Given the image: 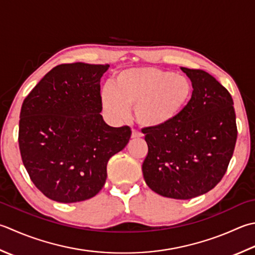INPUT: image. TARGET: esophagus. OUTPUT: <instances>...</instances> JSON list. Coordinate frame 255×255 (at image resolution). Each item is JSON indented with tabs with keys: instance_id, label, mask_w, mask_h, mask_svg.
<instances>
[{
	"instance_id": "34e87169",
	"label": "esophagus",
	"mask_w": 255,
	"mask_h": 255,
	"mask_svg": "<svg viewBox=\"0 0 255 255\" xmlns=\"http://www.w3.org/2000/svg\"><path fill=\"white\" fill-rule=\"evenodd\" d=\"M142 136V134L139 132V131H137V130H132L131 131V138L132 139H137V138H140Z\"/></svg>"
}]
</instances>
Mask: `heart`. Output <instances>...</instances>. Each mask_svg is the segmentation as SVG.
I'll use <instances>...</instances> for the list:
<instances>
[{"instance_id":"heart-1","label":"heart","mask_w":255,"mask_h":255,"mask_svg":"<svg viewBox=\"0 0 255 255\" xmlns=\"http://www.w3.org/2000/svg\"><path fill=\"white\" fill-rule=\"evenodd\" d=\"M190 79L166 69L141 66L116 74L113 87L102 91L104 111L114 121L127 116L133 107L139 126L149 130L167 127L179 117L192 97Z\"/></svg>"}]
</instances>
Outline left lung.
I'll return each mask as SVG.
<instances>
[{"instance_id": "left-lung-1", "label": "left lung", "mask_w": 255, "mask_h": 255, "mask_svg": "<svg viewBox=\"0 0 255 255\" xmlns=\"http://www.w3.org/2000/svg\"><path fill=\"white\" fill-rule=\"evenodd\" d=\"M193 86L179 117L158 130L143 129L148 154L142 163L147 186L162 197L188 200L221 181L237 142L230 93L210 74L181 67Z\"/></svg>"}]
</instances>
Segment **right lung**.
<instances>
[{
    "instance_id": "1",
    "label": "right lung",
    "mask_w": 255,
    "mask_h": 255,
    "mask_svg": "<svg viewBox=\"0 0 255 255\" xmlns=\"http://www.w3.org/2000/svg\"><path fill=\"white\" fill-rule=\"evenodd\" d=\"M109 65L62 64L24 99L18 125L23 164L39 191L62 203L102 190L107 163L126 147L128 126L111 127L101 115V78Z\"/></svg>"
}]
</instances>
